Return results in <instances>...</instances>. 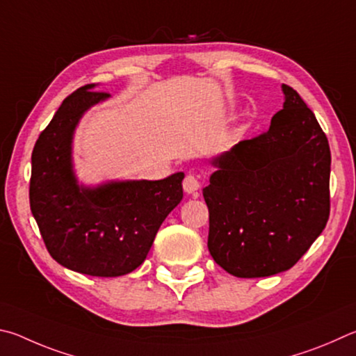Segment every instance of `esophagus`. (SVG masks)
Here are the masks:
<instances>
[{
	"label": "esophagus",
	"mask_w": 356,
	"mask_h": 356,
	"mask_svg": "<svg viewBox=\"0 0 356 356\" xmlns=\"http://www.w3.org/2000/svg\"><path fill=\"white\" fill-rule=\"evenodd\" d=\"M183 189L186 194H195L200 189V181H198V178L194 177V175H188L183 181Z\"/></svg>",
	"instance_id": "1"
}]
</instances>
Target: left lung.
I'll return each instance as SVG.
<instances>
[{
	"label": "left lung",
	"instance_id": "left-lung-1",
	"mask_svg": "<svg viewBox=\"0 0 356 356\" xmlns=\"http://www.w3.org/2000/svg\"><path fill=\"white\" fill-rule=\"evenodd\" d=\"M283 109L264 134L211 159L203 189L208 248L239 278L291 269L319 238L330 216L327 136L307 103L283 84Z\"/></svg>",
	"mask_w": 356,
	"mask_h": 356
}]
</instances>
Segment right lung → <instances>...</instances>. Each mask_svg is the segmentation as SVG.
I'll return each instance as SVG.
<instances>
[{"mask_svg":"<svg viewBox=\"0 0 356 356\" xmlns=\"http://www.w3.org/2000/svg\"><path fill=\"white\" fill-rule=\"evenodd\" d=\"M95 84L74 90L42 131L31 156L29 203L53 259L92 277H120L145 261L161 223L183 200V172L164 179L86 186L73 165V136L92 106L109 98Z\"/></svg>","mask_w":356,"mask_h":356,"instance_id":"1","label":"right lung"}]
</instances>
